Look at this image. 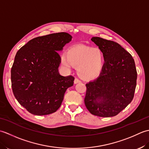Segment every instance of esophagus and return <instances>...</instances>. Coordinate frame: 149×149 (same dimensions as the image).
Returning <instances> with one entry per match:
<instances>
[{
	"mask_svg": "<svg viewBox=\"0 0 149 149\" xmlns=\"http://www.w3.org/2000/svg\"><path fill=\"white\" fill-rule=\"evenodd\" d=\"M79 83H81V81L79 79H78L75 78L74 79V84H77Z\"/></svg>",
	"mask_w": 149,
	"mask_h": 149,
	"instance_id": "esophagus-1",
	"label": "esophagus"
}]
</instances>
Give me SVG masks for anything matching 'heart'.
Instances as JSON below:
<instances>
[{
  "label": "heart",
  "mask_w": 149,
  "mask_h": 149,
  "mask_svg": "<svg viewBox=\"0 0 149 149\" xmlns=\"http://www.w3.org/2000/svg\"><path fill=\"white\" fill-rule=\"evenodd\" d=\"M61 65L66 69L77 66L78 74L85 79H93L102 72L104 56L99 48L84 45H75L70 48L67 55L61 56Z\"/></svg>",
  "instance_id": "obj_1"
}]
</instances>
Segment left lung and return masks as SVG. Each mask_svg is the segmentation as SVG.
Returning a JSON list of instances; mask_svg holds the SVG:
<instances>
[{
    "label": "left lung",
    "instance_id": "obj_1",
    "mask_svg": "<svg viewBox=\"0 0 149 149\" xmlns=\"http://www.w3.org/2000/svg\"><path fill=\"white\" fill-rule=\"evenodd\" d=\"M91 40L102 51L104 65L99 76L86 84L85 106L93 115L116 116L134 97L137 79L134 59L115 42L100 37Z\"/></svg>",
    "mask_w": 149,
    "mask_h": 149
}]
</instances>
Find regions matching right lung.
<instances>
[{
	"instance_id": "obj_1",
	"label": "right lung",
	"mask_w": 149,
	"mask_h": 149,
	"mask_svg": "<svg viewBox=\"0 0 149 149\" xmlns=\"http://www.w3.org/2000/svg\"><path fill=\"white\" fill-rule=\"evenodd\" d=\"M72 36L58 33L29 41L18 50L11 68V86L16 99L34 115L56 112L66 90L74 84L72 76L64 77L58 70L62 51Z\"/></svg>"
}]
</instances>
